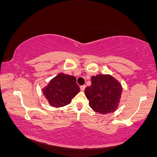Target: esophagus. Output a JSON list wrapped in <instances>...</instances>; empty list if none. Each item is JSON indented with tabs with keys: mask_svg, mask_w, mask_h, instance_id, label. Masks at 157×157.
I'll list each match as a JSON object with an SVG mask.
<instances>
[{
	"mask_svg": "<svg viewBox=\"0 0 157 157\" xmlns=\"http://www.w3.org/2000/svg\"><path fill=\"white\" fill-rule=\"evenodd\" d=\"M85 87H86V86L85 85H82V86H80V90H81V91H84L85 90Z\"/></svg>",
	"mask_w": 157,
	"mask_h": 157,
	"instance_id": "34e87169",
	"label": "esophagus"
}]
</instances>
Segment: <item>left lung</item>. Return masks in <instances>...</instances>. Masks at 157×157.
Returning a JSON list of instances; mask_svg holds the SVG:
<instances>
[{
	"instance_id": "8db88e82",
	"label": "left lung",
	"mask_w": 157,
	"mask_h": 157,
	"mask_svg": "<svg viewBox=\"0 0 157 157\" xmlns=\"http://www.w3.org/2000/svg\"><path fill=\"white\" fill-rule=\"evenodd\" d=\"M121 94V85L109 75L93 76L92 85L85 89V95L91 108L102 114L115 111L120 101Z\"/></svg>"
}]
</instances>
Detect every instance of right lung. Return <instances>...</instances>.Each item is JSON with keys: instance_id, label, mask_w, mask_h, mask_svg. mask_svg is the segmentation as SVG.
I'll list each match as a JSON object with an SVG mask.
<instances>
[{"instance_id": "add662e5", "label": "right lung", "mask_w": 157, "mask_h": 157, "mask_svg": "<svg viewBox=\"0 0 157 157\" xmlns=\"http://www.w3.org/2000/svg\"><path fill=\"white\" fill-rule=\"evenodd\" d=\"M79 90L80 89L75 77L60 73L51 79L47 86L43 90V93L50 105L61 107L70 104Z\"/></svg>"}]
</instances>
